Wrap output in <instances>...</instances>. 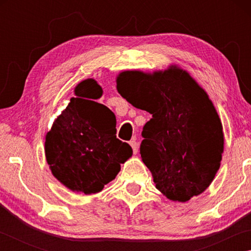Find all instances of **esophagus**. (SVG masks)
<instances>
[{
    "label": "esophagus",
    "instance_id": "34e87169",
    "mask_svg": "<svg viewBox=\"0 0 251 251\" xmlns=\"http://www.w3.org/2000/svg\"><path fill=\"white\" fill-rule=\"evenodd\" d=\"M129 145L131 146V148H133L134 154H136V152L138 151V143L136 142V141H130L129 142Z\"/></svg>",
    "mask_w": 251,
    "mask_h": 251
}]
</instances>
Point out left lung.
<instances>
[{"label":"left lung","mask_w":251,"mask_h":251,"mask_svg":"<svg viewBox=\"0 0 251 251\" xmlns=\"http://www.w3.org/2000/svg\"><path fill=\"white\" fill-rule=\"evenodd\" d=\"M117 91L152 115L139 151L157 189L182 202L201 194L219 169L224 151L222 122L206 92L175 67L152 75L123 72Z\"/></svg>","instance_id":"8db88e82"}]
</instances>
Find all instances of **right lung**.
Segmentation results:
<instances>
[{
  "label": "right lung",
  "instance_id": "add662e5",
  "mask_svg": "<svg viewBox=\"0 0 251 251\" xmlns=\"http://www.w3.org/2000/svg\"><path fill=\"white\" fill-rule=\"evenodd\" d=\"M94 79L75 88L66 109L54 122L45 139L46 160L53 175L73 192L95 194L121 171L133 150L116 137V118L105 105Z\"/></svg>",
  "mask_w": 251,
  "mask_h": 251
}]
</instances>
